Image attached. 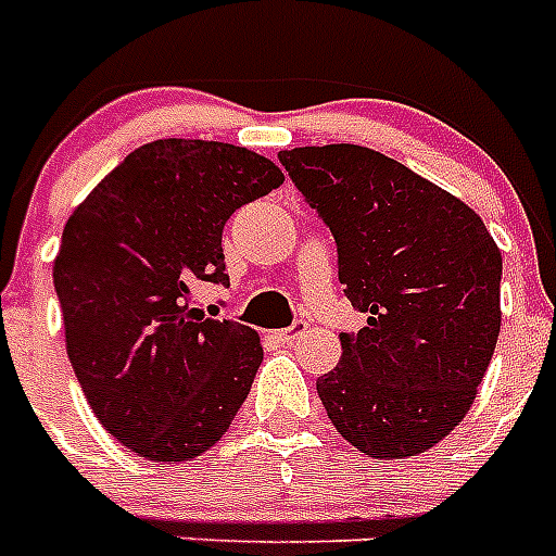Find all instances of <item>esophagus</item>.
Listing matches in <instances>:
<instances>
[{"mask_svg":"<svg viewBox=\"0 0 556 556\" xmlns=\"http://www.w3.org/2000/svg\"><path fill=\"white\" fill-rule=\"evenodd\" d=\"M308 331V326L306 323H294V326H289V328H281V331H275L273 337L278 339V342H281V345H292V342H298V339L303 337V333Z\"/></svg>","mask_w":556,"mask_h":556,"instance_id":"1","label":"esophagus"}]
</instances>
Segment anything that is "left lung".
<instances>
[{"mask_svg":"<svg viewBox=\"0 0 556 556\" xmlns=\"http://www.w3.org/2000/svg\"><path fill=\"white\" fill-rule=\"evenodd\" d=\"M278 161L337 242L339 283L367 312L317 378L331 424L376 459L417 456L468 415L501 331V250L481 217L409 166L358 144Z\"/></svg>","mask_w":556,"mask_h":556,"instance_id":"left-lung-1","label":"left lung"}]
</instances>
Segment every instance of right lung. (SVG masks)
Returning <instances> with one entry per match:
<instances>
[{
  "label": "right lung",
  "mask_w": 556,
  "mask_h": 556,
  "mask_svg": "<svg viewBox=\"0 0 556 556\" xmlns=\"http://www.w3.org/2000/svg\"><path fill=\"white\" fill-rule=\"evenodd\" d=\"M283 184L244 147L159 139L132 150L72 211L55 255L66 353L108 434L152 462L205 454L233 424L264 351L211 320L198 283H225L223 228Z\"/></svg>",
  "instance_id": "add662e5"
}]
</instances>
